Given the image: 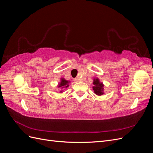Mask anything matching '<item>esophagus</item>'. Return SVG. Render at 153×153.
Listing matches in <instances>:
<instances>
[{"mask_svg":"<svg viewBox=\"0 0 153 153\" xmlns=\"http://www.w3.org/2000/svg\"><path fill=\"white\" fill-rule=\"evenodd\" d=\"M74 81H75V82H79V79H78V78H74Z\"/></svg>","mask_w":153,"mask_h":153,"instance_id":"obj_1","label":"esophagus"}]
</instances>
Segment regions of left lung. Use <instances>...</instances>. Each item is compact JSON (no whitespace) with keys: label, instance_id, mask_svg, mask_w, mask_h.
<instances>
[{"label":"left lung","instance_id":"8db88e82","mask_svg":"<svg viewBox=\"0 0 153 153\" xmlns=\"http://www.w3.org/2000/svg\"><path fill=\"white\" fill-rule=\"evenodd\" d=\"M93 90L94 93L98 96H101L104 94V90H103V83L100 82L98 78H94L93 81Z\"/></svg>","mask_w":153,"mask_h":153}]
</instances>
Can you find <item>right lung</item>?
I'll list each match as a JSON object with an SVG mask.
<instances>
[{"mask_svg": "<svg viewBox=\"0 0 153 153\" xmlns=\"http://www.w3.org/2000/svg\"><path fill=\"white\" fill-rule=\"evenodd\" d=\"M69 83V81H68V80L64 79V78H62L61 80V82H60L59 84V87H62V88H67L69 86V85H68Z\"/></svg>", "mask_w": 153, "mask_h": 153, "instance_id": "obj_1", "label": "right lung"}]
</instances>
